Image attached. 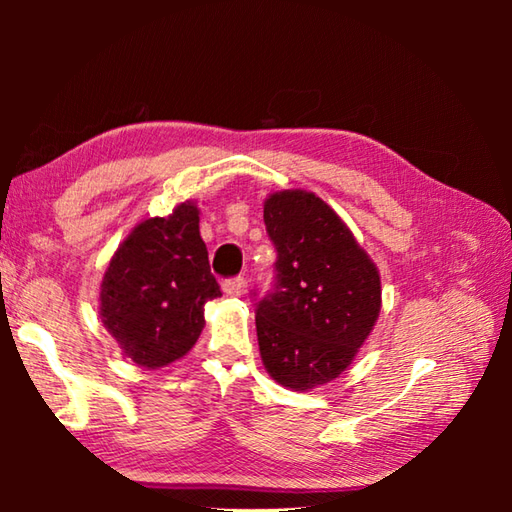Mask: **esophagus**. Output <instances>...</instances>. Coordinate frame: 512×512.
<instances>
[{
  "mask_svg": "<svg viewBox=\"0 0 512 512\" xmlns=\"http://www.w3.org/2000/svg\"><path fill=\"white\" fill-rule=\"evenodd\" d=\"M223 291H225V296H232V298L244 296L246 280H244V277H232V280H225L223 282Z\"/></svg>",
  "mask_w": 512,
  "mask_h": 512,
  "instance_id": "esophagus-1",
  "label": "esophagus"
}]
</instances>
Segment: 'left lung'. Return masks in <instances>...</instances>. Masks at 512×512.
Listing matches in <instances>:
<instances>
[{"label": "left lung", "mask_w": 512, "mask_h": 512, "mask_svg": "<svg viewBox=\"0 0 512 512\" xmlns=\"http://www.w3.org/2000/svg\"><path fill=\"white\" fill-rule=\"evenodd\" d=\"M277 250L273 291L257 302L264 368L293 391L327 384L357 357L377 323L381 280L348 225L305 189L266 198Z\"/></svg>", "instance_id": "1"}]
</instances>
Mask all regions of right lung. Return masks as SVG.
Returning <instances> with one entry per match:
<instances>
[{
  "instance_id": "right-lung-1",
  "label": "right lung",
  "mask_w": 512,
  "mask_h": 512,
  "mask_svg": "<svg viewBox=\"0 0 512 512\" xmlns=\"http://www.w3.org/2000/svg\"><path fill=\"white\" fill-rule=\"evenodd\" d=\"M198 207L142 221L112 255L101 282V320L142 368H162L194 348L205 302L221 296L198 232Z\"/></svg>"
}]
</instances>
